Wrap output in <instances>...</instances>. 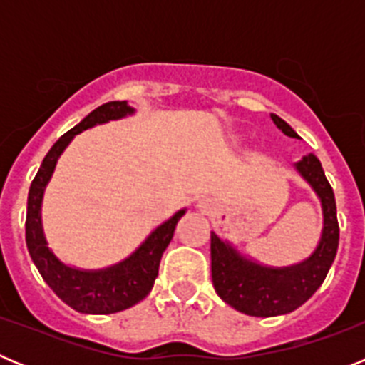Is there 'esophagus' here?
I'll return each instance as SVG.
<instances>
[{"label":"esophagus","mask_w":365,"mask_h":365,"mask_svg":"<svg viewBox=\"0 0 365 365\" xmlns=\"http://www.w3.org/2000/svg\"><path fill=\"white\" fill-rule=\"evenodd\" d=\"M197 206H199V208H202V210H210L212 201H210V199H199Z\"/></svg>","instance_id":"esophagus-1"}]
</instances>
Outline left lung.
<instances>
[{"label":"left lung","mask_w":365,"mask_h":365,"mask_svg":"<svg viewBox=\"0 0 365 365\" xmlns=\"http://www.w3.org/2000/svg\"><path fill=\"white\" fill-rule=\"evenodd\" d=\"M278 130L287 137L299 138L278 115H270ZM296 172L307 180L320 199L324 227L320 241L309 257L289 267L263 265L243 254L212 232V283L222 302L248 316H279L292 312L307 302L324 283L338 250L336 201L324 168L316 155L309 153L294 164Z\"/></svg>","instance_id":"1"}]
</instances>
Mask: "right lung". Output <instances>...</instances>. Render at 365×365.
Instances as JSON below:
<instances>
[{
	"instance_id": "add662e5",
	"label": "right lung",
	"mask_w": 365,
	"mask_h": 365,
	"mask_svg": "<svg viewBox=\"0 0 365 365\" xmlns=\"http://www.w3.org/2000/svg\"><path fill=\"white\" fill-rule=\"evenodd\" d=\"M135 115L125 100H115L100 106L91 111L80 124L58 138L49 153L45 155L43 163L32 180L27 199V221H25V240H27L29 254L32 263L36 265L38 272L54 294L67 303L74 311L83 314H111V312L124 311L133 307L135 303L146 298L153 289L155 278L159 274V263L163 252L170 245L175 232L177 222L186 214V208L175 212L170 219L155 228L143 243L135 248L125 259L106 269H78L63 263L53 248H49L45 237L43 225H41V202L43 193L51 177L54 173L58 159L71 144L74 137L82 131L95 128L100 124H108L111 120Z\"/></svg>"
}]
</instances>
